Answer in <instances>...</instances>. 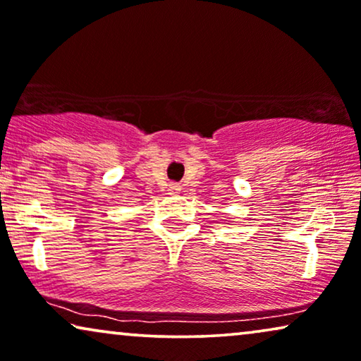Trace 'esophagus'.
Wrapping results in <instances>:
<instances>
[{
	"mask_svg": "<svg viewBox=\"0 0 361 361\" xmlns=\"http://www.w3.org/2000/svg\"><path fill=\"white\" fill-rule=\"evenodd\" d=\"M169 192H171V194H179L180 185L179 184H174V182H172V184L169 185Z\"/></svg>",
	"mask_w": 361,
	"mask_h": 361,
	"instance_id": "1",
	"label": "esophagus"
}]
</instances>
